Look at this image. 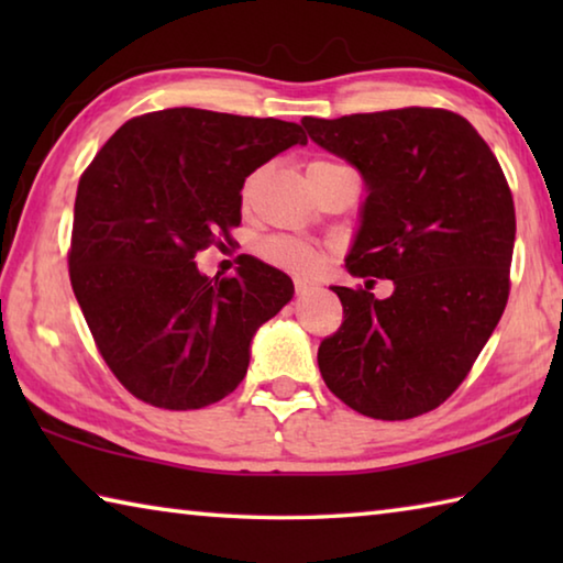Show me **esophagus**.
<instances>
[{"label": "esophagus", "instance_id": "1", "mask_svg": "<svg viewBox=\"0 0 563 563\" xmlns=\"http://www.w3.org/2000/svg\"><path fill=\"white\" fill-rule=\"evenodd\" d=\"M295 290H298V295H308L312 290V285L308 280H295Z\"/></svg>", "mask_w": 563, "mask_h": 563}]
</instances>
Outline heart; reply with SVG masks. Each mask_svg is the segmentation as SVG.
Wrapping results in <instances>:
<instances>
[{"label": "heart", "mask_w": 563, "mask_h": 563, "mask_svg": "<svg viewBox=\"0 0 563 563\" xmlns=\"http://www.w3.org/2000/svg\"><path fill=\"white\" fill-rule=\"evenodd\" d=\"M330 166H340V164H330V161H312L310 164V168H330ZM258 255L263 261L273 263L275 268L300 275V278H310V275H316L322 268V263H325V255H322L318 245L300 241V238H290V235L265 238V241L258 243Z\"/></svg>", "instance_id": "heart-1"}]
</instances>
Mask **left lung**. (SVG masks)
Returning <instances> with one entry per match:
<instances>
[{
    "label": "left lung",
    "instance_id": "1",
    "mask_svg": "<svg viewBox=\"0 0 563 563\" xmlns=\"http://www.w3.org/2000/svg\"><path fill=\"white\" fill-rule=\"evenodd\" d=\"M302 126L365 178L345 268L395 285L385 300L369 292L375 280L332 285L345 320L320 342V375L360 415L430 412L470 375L507 308L517 216L499 161L446 109L305 117Z\"/></svg>",
    "mask_w": 563,
    "mask_h": 563
}]
</instances>
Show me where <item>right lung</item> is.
<instances>
[{"label": "right lung", "mask_w": 563, "mask_h": 563, "mask_svg": "<svg viewBox=\"0 0 563 563\" xmlns=\"http://www.w3.org/2000/svg\"><path fill=\"white\" fill-rule=\"evenodd\" d=\"M295 144L300 123L206 109L123 123L79 178L69 278L103 362L133 397L201 409L241 385L251 340L292 298L283 271L247 258L208 278L196 253L241 225V188Z\"/></svg>", "instance_id": "obj_1"}]
</instances>
